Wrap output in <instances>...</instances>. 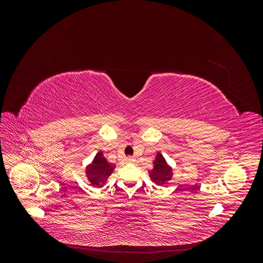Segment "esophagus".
I'll return each mask as SVG.
<instances>
[{
    "label": "esophagus",
    "mask_w": 263,
    "mask_h": 263,
    "mask_svg": "<svg viewBox=\"0 0 263 263\" xmlns=\"http://www.w3.org/2000/svg\"><path fill=\"white\" fill-rule=\"evenodd\" d=\"M126 161L129 162V163H133V162H135L136 160H135L134 157H127V158H126Z\"/></svg>",
    "instance_id": "obj_1"
}]
</instances>
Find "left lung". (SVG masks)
Wrapping results in <instances>:
<instances>
[{
    "instance_id": "1",
    "label": "left lung",
    "mask_w": 263,
    "mask_h": 263,
    "mask_svg": "<svg viewBox=\"0 0 263 263\" xmlns=\"http://www.w3.org/2000/svg\"><path fill=\"white\" fill-rule=\"evenodd\" d=\"M148 173L150 179L158 185L164 184L165 182L170 181L173 176L172 168L160 153L157 154L156 159L154 160V168L149 170Z\"/></svg>"
}]
</instances>
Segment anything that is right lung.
<instances>
[{
  "mask_svg": "<svg viewBox=\"0 0 263 263\" xmlns=\"http://www.w3.org/2000/svg\"><path fill=\"white\" fill-rule=\"evenodd\" d=\"M115 168V164L109 163L102 151H99L95 155L93 161L89 165H86L85 174L87 180H89L92 185L102 187L105 184L107 179L113 173Z\"/></svg>",
  "mask_w": 263,
  "mask_h": 263,
  "instance_id": "add662e5",
  "label": "right lung"
}]
</instances>
